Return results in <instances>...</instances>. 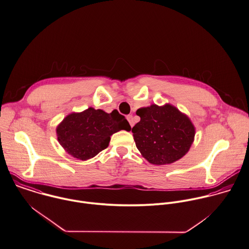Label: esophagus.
Here are the masks:
<instances>
[{"instance_id":"34e87169","label":"esophagus","mask_w":249,"mask_h":249,"mask_svg":"<svg viewBox=\"0 0 249 249\" xmlns=\"http://www.w3.org/2000/svg\"><path fill=\"white\" fill-rule=\"evenodd\" d=\"M127 120L129 121V123H130L131 127H133V126H134V124H135V121H134L133 115H128V116H127Z\"/></svg>"}]
</instances>
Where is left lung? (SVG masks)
Returning <instances> with one entry per match:
<instances>
[{"instance_id": "obj_1", "label": "left lung", "mask_w": 249, "mask_h": 249, "mask_svg": "<svg viewBox=\"0 0 249 249\" xmlns=\"http://www.w3.org/2000/svg\"><path fill=\"white\" fill-rule=\"evenodd\" d=\"M136 113L141 121L132 129L134 140L150 163L170 164L189 152L195 141L196 127L176 107L152 104L139 108Z\"/></svg>"}]
</instances>
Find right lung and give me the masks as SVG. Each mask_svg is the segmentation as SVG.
Returning a JSON list of instances; mask_svg holds the SVG:
<instances>
[{"instance_id": "1", "label": "right lung", "mask_w": 249, "mask_h": 249, "mask_svg": "<svg viewBox=\"0 0 249 249\" xmlns=\"http://www.w3.org/2000/svg\"><path fill=\"white\" fill-rule=\"evenodd\" d=\"M130 131L127 119L117 110L110 113L89 107L71 112L57 125V142L72 157L87 160L108 146L110 137L120 131Z\"/></svg>"}]
</instances>
